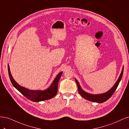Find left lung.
Returning <instances> with one entry per match:
<instances>
[{
  "label": "left lung",
  "mask_w": 129,
  "mask_h": 129,
  "mask_svg": "<svg viewBox=\"0 0 129 129\" xmlns=\"http://www.w3.org/2000/svg\"><path fill=\"white\" fill-rule=\"evenodd\" d=\"M123 69H124V68L123 67L122 71L121 72V73L118 77V79L116 82V83L114 85V86H113L110 90H108L106 92L100 93V94H92V93H89L88 92H85L82 89L78 81L76 79H75V80L76 81L77 87H78V90H79V93L83 97L84 99L90 101H91V102H97L99 103L105 102V101H107L110 98V97L113 95V93H114L117 88L120 81L121 79H122L123 74Z\"/></svg>",
  "instance_id": "left-lung-1"
}]
</instances>
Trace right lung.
Here are the masks:
<instances>
[{
    "instance_id": "add662e5",
    "label": "right lung",
    "mask_w": 129,
    "mask_h": 129,
    "mask_svg": "<svg viewBox=\"0 0 129 129\" xmlns=\"http://www.w3.org/2000/svg\"><path fill=\"white\" fill-rule=\"evenodd\" d=\"M8 72L11 83H12L14 87L16 88L26 98L35 102H40V101L51 99L56 95L57 92L58 81H59L60 77L62 74V73H63V72H61L57 74V75L54 79L51 85L47 89L44 90H29L21 86L14 80L11 73L9 65H8Z\"/></svg>"
}]
</instances>
